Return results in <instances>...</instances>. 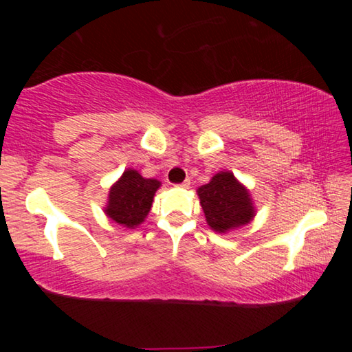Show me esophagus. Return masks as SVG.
<instances>
[{
	"instance_id": "obj_1",
	"label": "esophagus",
	"mask_w": 352,
	"mask_h": 352,
	"mask_svg": "<svg viewBox=\"0 0 352 352\" xmlns=\"http://www.w3.org/2000/svg\"><path fill=\"white\" fill-rule=\"evenodd\" d=\"M189 184H190V182H189V178L188 180H184L183 183H180V184H175L177 188H183V189H188L189 188Z\"/></svg>"
}]
</instances>
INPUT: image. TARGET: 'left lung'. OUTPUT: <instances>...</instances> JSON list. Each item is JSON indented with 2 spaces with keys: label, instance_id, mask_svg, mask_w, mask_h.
<instances>
[{
  "label": "left lung",
  "instance_id": "left-lung-1",
  "mask_svg": "<svg viewBox=\"0 0 352 352\" xmlns=\"http://www.w3.org/2000/svg\"><path fill=\"white\" fill-rule=\"evenodd\" d=\"M197 194L206 222L216 233L247 225L256 214L247 188L230 170L214 175L210 183L197 189Z\"/></svg>",
  "mask_w": 352,
  "mask_h": 352
}]
</instances>
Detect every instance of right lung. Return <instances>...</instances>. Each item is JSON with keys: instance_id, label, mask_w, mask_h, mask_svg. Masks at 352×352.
<instances>
[{"instance_id": "add662e5", "label": "right lung", "mask_w": 352, "mask_h": 352, "mask_svg": "<svg viewBox=\"0 0 352 352\" xmlns=\"http://www.w3.org/2000/svg\"><path fill=\"white\" fill-rule=\"evenodd\" d=\"M160 186L162 183L158 180L144 178L138 170H124L121 178L110 188L104 211L116 223L135 228L144 222Z\"/></svg>"}]
</instances>
